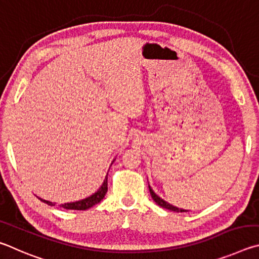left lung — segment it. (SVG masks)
Wrapping results in <instances>:
<instances>
[{
  "label": "left lung",
  "instance_id": "left-lung-1",
  "mask_svg": "<svg viewBox=\"0 0 259 259\" xmlns=\"http://www.w3.org/2000/svg\"><path fill=\"white\" fill-rule=\"evenodd\" d=\"M149 191H150V194H151V197H152V199H153V201H155L157 205H159L160 207H162V208H166V209H169V210H173V211H176V212H183V211H187V210H184V209H180V208H178V207H174V206H171V205H169L168 202L167 201H165V200H162V199H160L159 197L157 196V194L152 191V189L150 188V185H149Z\"/></svg>",
  "mask_w": 259,
  "mask_h": 259
}]
</instances>
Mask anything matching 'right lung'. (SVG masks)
<instances>
[{"instance_id": "right-lung-1", "label": "right lung", "mask_w": 259, "mask_h": 259, "mask_svg": "<svg viewBox=\"0 0 259 259\" xmlns=\"http://www.w3.org/2000/svg\"><path fill=\"white\" fill-rule=\"evenodd\" d=\"M108 176V175H107ZM108 191V178L104 179V182L101 185V188L99 189V191L95 192L92 196L83 199V200H79V201H76V202H68V203H61V205H59L62 208H65V209H74V210H86L89 209V208L93 207L94 205H97L100 201L102 200L106 196V193ZM40 201H43L45 203H48L49 206H54L56 203L51 202V201H47V200H43V199L38 198Z\"/></svg>"}]
</instances>
